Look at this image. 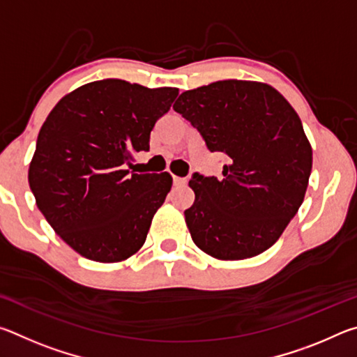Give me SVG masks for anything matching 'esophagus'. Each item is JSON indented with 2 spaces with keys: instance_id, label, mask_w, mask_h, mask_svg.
<instances>
[{
  "instance_id": "1",
  "label": "esophagus",
  "mask_w": 357,
  "mask_h": 357,
  "mask_svg": "<svg viewBox=\"0 0 357 357\" xmlns=\"http://www.w3.org/2000/svg\"><path fill=\"white\" fill-rule=\"evenodd\" d=\"M187 183L185 178H178V176H173V184L174 185H184Z\"/></svg>"
}]
</instances>
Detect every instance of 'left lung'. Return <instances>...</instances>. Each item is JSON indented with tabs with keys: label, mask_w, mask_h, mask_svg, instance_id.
I'll return each mask as SVG.
<instances>
[{
	"label": "left lung",
	"mask_w": 357,
	"mask_h": 357,
	"mask_svg": "<svg viewBox=\"0 0 357 357\" xmlns=\"http://www.w3.org/2000/svg\"><path fill=\"white\" fill-rule=\"evenodd\" d=\"M211 153H223V178L193 173L195 202L184 211L197 247L217 259L268 250L298 213L312 172V146L288 100L259 82L222 80L174 102Z\"/></svg>",
	"instance_id": "left-lung-1"
}]
</instances>
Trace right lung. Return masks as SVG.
Here are the masks:
<instances>
[{
    "mask_svg": "<svg viewBox=\"0 0 357 357\" xmlns=\"http://www.w3.org/2000/svg\"><path fill=\"white\" fill-rule=\"evenodd\" d=\"M178 88H144L118 78L66 94L42 124L28 181L55 233L82 257L118 263L142 249L170 173L126 170L149 151L155 121Z\"/></svg>",
    "mask_w": 357,
    "mask_h": 357,
    "instance_id": "obj_1",
    "label": "right lung"
}]
</instances>
